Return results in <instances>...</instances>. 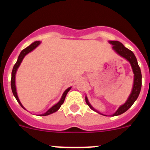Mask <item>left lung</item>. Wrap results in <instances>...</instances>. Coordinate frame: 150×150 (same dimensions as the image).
I'll return each mask as SVG.
<instances>
[{
	"label": "left lung",
	"mask_w": 150,
	"mask_h": 150,
	"mask_svg": "<svg viewBox=\"0 0 150 150\" xmlns=\"http://www.w3.org/2000/svg\"><path fill=\"white\" fill-rule=\"evenodd\" d=\"M110 43L112 45V48L115 51L117 52L118 54L123 58L126 59L128 62H130L131 65H132V69H133V72L134 74V86L133 89H132V93L130 95L129 98H128V100L125 102V104H123L122 106L117 110L114 114L112 115L113 116H119V115L122 114L123 112H126L130 107H132V104L134 103V101L137 100L138 98L139 94L140 92V89H141V86H142V75H141V71H140V68L139 67L138 64H137V61L136 57H135L134 54L132 52V51L127 49L126 47H125L123 44L119 41L115 40H110ZM86 102L88 104V107L91 108V110L96 111L93 107H91V104L88 103V99L86 97Z\"/></svg>",
	"instance_id": "1"
}]
</instances>
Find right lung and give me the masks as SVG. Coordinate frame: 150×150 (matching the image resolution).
I'll list each match as a JSON object with an SVG mask.
<instances>
[{"label":"right lung","instance_id":"right-lung-1","mask_svg":"<svg viewBox=\"0 0 150 150\" xmlns=\"http://www.w3.org/2000/svg\"><path fill=\"white\" fill-rule=\"evenodd\" d=\"M40 41H35V42H34L33 43H31L30 46H28L27 48L24 49V50L21 52L20 55H19V56H18V60H17L16 63L15 64V65H14V67H13V71H12V77H11L12 91H13V95L15 96V98H16V99L17 100V101L18 102V104H20L21 107H22V108H24V107L22 105V104H21L20 100H19V99H18V96H17V93H16V84H15L16 73V71H17V69H18V67H19V65H20V64H21V62H22V59H24V57L28 53H29L30 52L32 51L33 50H34V49H35L36 47H37V46L40 44ZM71 88L70 87V88H68L67 89L65 90V91H64V92L63 93V95H62L60 101H59L58 104H56L55 105H54L53 107H51V108H50V109L47 112H45V113H43V114L40 115V116H47V115H50V114H51V113H53V112H56V111L58 110L59 108H60L61 106H62V104L64 103V99H65L66 95H67V92L70 91V89H71ZM24 109H25V108H24Z\"/></svg>","mask_w":150,"mask_h":150}]
</instances>
